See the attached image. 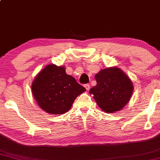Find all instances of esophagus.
I'll use <instances>...</instances> for the list:
<instances>
[{
    "instance_id": "esophagus-1",
    "label": "esophagus",
    "mask_w": 160,
    "mask_h": 160,
    "mask_svg": "<svg viewBox=\"0 0 160 160\" xmlns=\"http://www.w3.org/2000/svg\"><path fill=\"white\" fill-rule=\"evenodd\" d=\"M84 87H85V89H86V91H89V84H86V85H84Z\"/></svg>"
}]
</instances>
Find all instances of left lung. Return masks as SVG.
I'll use <instances>...</instances> for the list:
<instances>
[{
  "mask_svg": "<svg viewBox=\"0 0 160 160\" xmlns=\"http://www.w3.org/2000/svg\"><path fill=\"white\" fill-rule=\"evenodd\" d=\"M97 84L89 90L99 108L107 113L122 110L130 101L134 86L131 79L118 67L102 69L95 74Z\"/></svg>",
  "mask_w": 160,
  "mask_h": 160,
  "instance_id": "obj_1",
  "label": "left lung"
}]
</instances>
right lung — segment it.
Segmentation results:
<instances>
[{
    "label": "right lung",
    "mask_w": 160,
    "mask_h": 160,
    "mask_svg": "<svg viewBox=\"0 0 160 160\" xmlns=\"http://www.w3.org/2000/svg\"><path fill=\"white\" fill-rule=\"evenodd\" d=\"M37 104L49 114H63L71 109L75 98L86 91L65 66L49 64L38 73L32 84Z\"/></svg>",
    "instance_id": "1"
}]
</instances>
